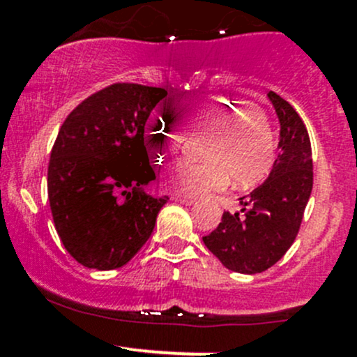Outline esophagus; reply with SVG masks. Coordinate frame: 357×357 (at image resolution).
<instances>
[{"label": "esophagus", "instance_id": "34e87169", "mask_svg": "<svg viewBox=\"0 0 357 357\" xmlns=\"http://www.w3.org/2000/svg\"><path fill=\"white\" fill-rule=\"evenodd\" d=\"M174 202H179V204L183 205H193L195 204V199H192V197H185V195H172L171 197Z\"/></svg>", "mask_w": 357, "mask_h": 357}]
</instances>
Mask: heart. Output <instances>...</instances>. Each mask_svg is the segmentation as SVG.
Returning <instances> with one entry per match:
<instances>
[{
  "mask_svg": "<svg viewBox=\"0 0 357 357\" xmlns=\"http://www.w3.org/2000/svg\"><path fill=\"white\" fill-rule=\"evenodd\" d=\"M225 98L193 100L183 107V124L193 136L205 135L199 155L204 162H178L164 172V181L183 195H202L225 185H250L269 171L273 162V131L262 112L242 109ZM146 149L155 155L174 152L181 138L162 121H152L145 131Z\"/></svg>",
  "mask_w": 357,
  "mask_h": 357,
  "instance_id": "b5f03b06",
  "label": "heart"
}]
</instances>
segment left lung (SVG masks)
I'll return each instance as SVG.
<instances>
[{"mask_svg": "<svg viewBox=\"0 0 357 357\" xmlns=\"http://www.w3.org/2000/svg\"><path fill=\"white\" fill-rule=\"evenodd\" d=\"M280 119L278 157L268 179L240 199V212L222 214L204 243L222 266L242 275L271 268L294 243L312 190L307 129L287 100L268 93Z\"/></svg>", "mask_w": 357, "mask_h": 357, "instance_id": "1", "label": "left lung"}]
</instances>
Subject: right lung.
Wrapping results in <instances>:
<instances>
[{"instance_id":"add662e5","label":"right lung","mask_w":357,"mask_h":357,"mask_svg":"<svg viewBox=\"0 0 357 357\" xmlns=\"http://www.w3.org/2000/svg\"><path fill=\"white\" fill-rule=\"evenodd\" d=\"M164 88L117 82L68 114L48 165L53 222L68 254L89 269L128 264L150 238L169 197L143 192L155 179L145 128Z\"/></svg>"}]
</instances>
